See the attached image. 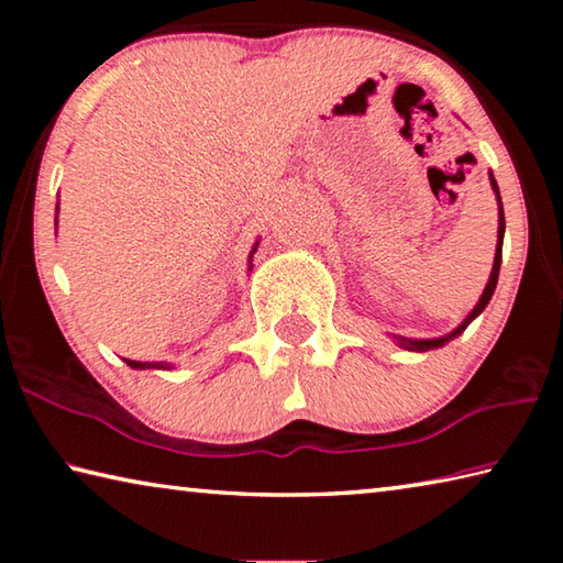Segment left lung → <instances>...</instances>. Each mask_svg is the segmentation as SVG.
<instances>
[{
    "label": "left lung",
    "instance_id": "8db88e82",
    "mask_svg": "<svg viewBox=\"0 0 563 563\" xmlns=\"http://www.w3.org/2000/svg\"><path fill=\"white\" fill-rule=\"evenodd\" d=\"M489 180H492V190H494V194H497V206H499V231H497V251H494V265H492V273H489V283L484 285V292H482L479 302H476L474 308H472L470 316H466V318L460 322V325H456L452 332H446V335H442V338H422V340H417V338H402V335H393V340L397 342V347L409 350V352H427V350L442 347V345H446V342H450V340H454L456 335H462V332L466 330V325H470V322H472L474 318H479V316H482V310L487 308V305H489L492 295H494V288H497V280H499V268H501V243H504V208H501L499 186H497V180H494L492 170H489Z\"/></svg>",
    "mask_w": 563,
    "mask_h": 563
}]
</instances>
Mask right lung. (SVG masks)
Wrapping results in <instances>:
<instances>
[{
  "instance_id": "add662e5",
  "label": "right lung",
  "mask_w": 563,
  "mask_h": 563,
  "mask_svg": "<svg viewBox=\"0 0 563 563\" xmlns=\"http://www.w3.org/2000/svg\"><path fill=\"white\" fill-rule=\"evenodd\" d=\"M56 213H59V206H56ZM258 243L261 241H255V245L251 247V255H247V273L253 271V253L258 251ZM123 362H126V365L133 369H170L174 367L170 362H141V360H126V357H123Z\"/></svg>"
}]
</instances>
